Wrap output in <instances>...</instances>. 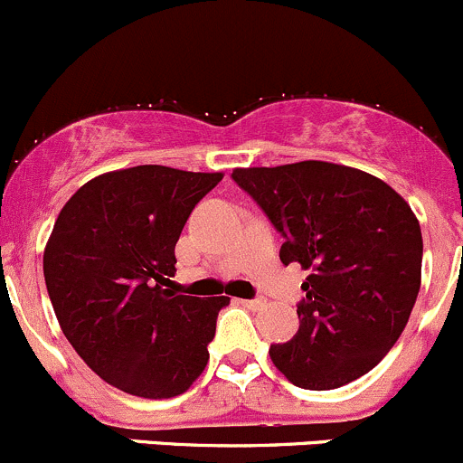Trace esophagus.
<instances>
[{"mask_svg":"<svg viewBox=\"0 0 463 463\" xmlns=\"http://www.w3.org/2000/svg\"><path fill=\"white\" fill-rule=\"evenodd\" d=\"M241 304H244L246 308H250V310H260V308H264V306H266V299H264V297H255V299H241Z\"/></svg>","mask_w":463,"mask_h":463,"instance_id":"34e87169","label":"esophagus"}]
</instances>
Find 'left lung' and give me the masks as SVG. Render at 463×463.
<instances>
[{
    "label": "left lung",
    "instance_id": "1",
    "mask_svg": "<svg viewBox=\"0 0 463 463\" xmlns=\"http://www.w3.org/2000/svg\"><path fill=\"white\" fill-rule=\"evenodd\" d=\"M237 186L281 232V264L310 270L299 330L270 359L308 391L373 371L406 328L421 284V228L402 194L364 170L328 162L235 168Z\"/></svg>",
    "mask_w": 463,
    "mask_h": 463
}]
</instances>
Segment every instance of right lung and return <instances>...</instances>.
<instances>
[{
  "label": "right lung",
  "mask_w": 463,
  "mask_h": 463,
  "mask_svg": "<svg viewBox=\"0 0 463 463\" xmlns=\"http://www.w3.org/2000/svg\"><path fill=\"white\" fill-rule=\"evenodd\" d=\"M222 173L135 166L90 179L61 208L43 279L71 346L110 386L182 395L203 373L228 297L175 288V244Z\"/></svg>",
  "instance_id": "1"
}]
</instances>
